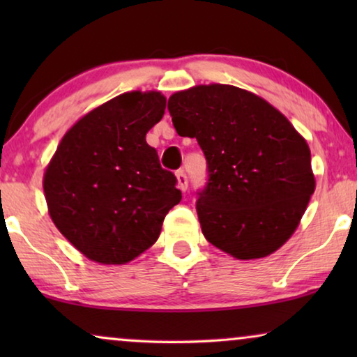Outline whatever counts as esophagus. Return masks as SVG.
Masks as SVG:
<instances>
[{"label": "esophagus", "mask_w": 357, "mask_h": 357, "mask_svg": "<svg viewBox=\"0 0 357 357\" xmlns=\"http://www.w3.org/2000/svg\"><path fill=\"white\" fill-rule=\"evenodd\" d=\"M177 187L182 190V192H187V188H188V180H187V175H185L183 170H178L177 172Z\"/></svg>", "instance_id": "34e87169"}]
</instances>
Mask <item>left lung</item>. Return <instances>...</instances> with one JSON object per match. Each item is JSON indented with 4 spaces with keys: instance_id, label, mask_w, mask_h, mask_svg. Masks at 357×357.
Instances as JSON below:
<instances>
[{
    "instance_id": "obj_1",
    "label": "left lung",
    "mask_w": 357,
    "mask_h": 357,
    "mask_svg": "<svg viewBox=\"0 0 357 357\" xmlns=\"http://www.w3.org/2000/svg\"><path fill=\"white\" fill-rule=\"evenodd\" d=\"M169 112L177 133L197 138L208 160V187L197 202L206 241L237 260L284 245L315 192L304 136L270 102L229 84L175 92Z\"/></svg>"
}]
</instances>
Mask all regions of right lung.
I'll return each mask as SVG.
<instances>
[{
    "instance_id": "1",
    "label": "right lung",
    "mask_w": 357,
    "mask_h": 357,
    "mask_svg": "<svg viewBox=\"0 0 357 357\" xmlns=\"http://www.w3.org/2000/svg\"><path fill=\"white\" fill-rule=\"evenodd\" d=\"M159 91H131L82 115L45 167L43 193L53 224L82 255L125 265L158 241L180 203L146 133L164 116Z\"/></svg>"
}]
</instances>
